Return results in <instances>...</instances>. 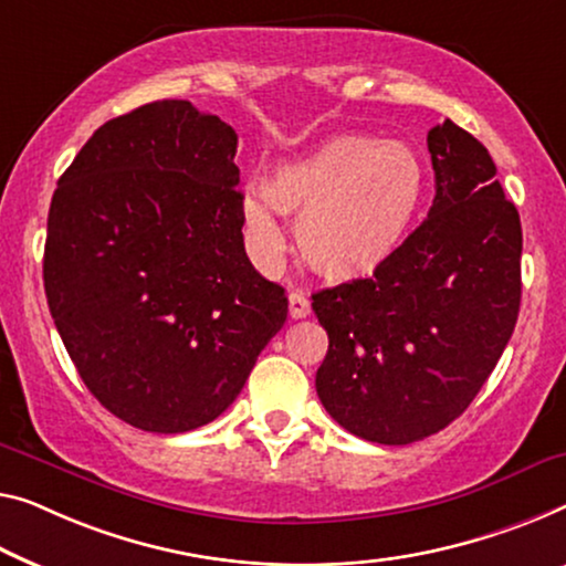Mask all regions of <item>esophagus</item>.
Segmentation results:
<instances>
[{
	"instance_id": "esophagus-1",
	"label": "esophagus",
	"mask_w": 566,
	"mask_h": 566,
	"mask_svg": "<svg viewBox=\"0 0 566 566\" xmlns=\"http://www.w3.org/2000/svg\"><path fill=\"white\" fill-rule=\"evenodd\" d=\"M310 315V300L302 292H290V317L302 319Z\"/></svg>"
}]
</instances>
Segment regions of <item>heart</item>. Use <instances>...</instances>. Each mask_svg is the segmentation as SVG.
<instances>
[{
	"label": "heart",
	"mask_w": 566,
	"mask_h": 566,
	"mask_svg": "<svg viewBox=\"0 0 566 566\" xmlns=\"http://www.w3.org/2000/svg\"><path fill=\"white\" fill-rule=\"evenodd\" d=\"M427 190L424 159L407 142L340 134L276 165L259 185L264 202H243V226L254 254L274 264L282 231L268 211L297 218L294 239L307 266L331 282H360L399 254Z\"/></svg>",
	"instance_id": "b5f03b06"
}]
</instances>
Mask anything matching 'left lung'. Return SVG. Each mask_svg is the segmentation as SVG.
Listing matches in <instances>:
<instances>
[{"label":"left lung","instance_id":"obj_1","mask_svg":"<svg viewBox=\"0 0 566 566\" xmlns=\"http://www.w3.org/2000/svg\"><path fill=\"white\" fill-rule=\"evenodd\" d=\"M437 192L417 231L370 280L312 294L327 331L315 386L360 440L411 444L470 407L521 305V218L480 142L444 119L427 134Z\"/></svg>","mask_w":566,"mask_h":566}]
</instances>
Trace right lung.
Returning a JSON list of instances; mask_svg holds the SVG:
<instances>
[{"label": "right lung", "mask_w": 566, "mask_h": 566, "mask_svg": "<svg viewBox=\"0 0 566 566\" xmlns=\"http://www.w3.org/2000/svg\"><path fill=\"white\" fill-rule=\"evenodd\" d=\"M235 145L190 101H155L98 126L50 202V315L101 407L145 432L221 417L286 319L243 249Z\"/></svg>", "instance_id": "1"}]
</instances>
